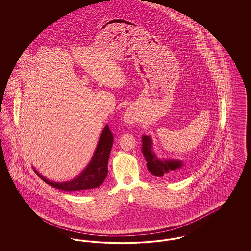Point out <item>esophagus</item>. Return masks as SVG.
<instances>
[{
	"label": "esophagus",
	"mask_w": 251,
	"mask_h": 251,
	"mask_svg": "<svg viewBox=\"0 0 251 251\" xmlns=\"http://www.w3.org/2000/svg\"><path fill=\"white\" fill-rule=\"evenodd\" d=\"M124 120L127 122V123H132L134 121V118L132 116L130 111H127L125 112V115H124Z\"/></svg>",
	"instance_id": "esophagus-1"
}]
</instances>
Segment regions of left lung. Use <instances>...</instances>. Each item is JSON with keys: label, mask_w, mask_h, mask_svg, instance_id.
I'll return each mask as SVG.
<instances>
[{"label": "left lung", "mask_w": 251, "mask_h": 251, "mask_svg": "<svg viewBox=\"0 0 251 251\" xmlns=\"http://www.w3.org/2000/svg\"><path fill=\"white\" fill-rule=\"evenodd\" d=\"M142 142V152L147 161V167L149 171L154 176L163 177L168 174H173L182 167L181 161L158 159L152 151V140L151 136L143 135Z\"/></svg>", "instance_id": "left-lung-1"}]
</instances>
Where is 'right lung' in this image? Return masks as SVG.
Instances as JSON below:
<instances>
[{
    "label": "right lung",
    "mask_w": 251,
    "mask_h": 251,
    "mask_svg": "<svg viewBox=\"0 0 251 251\" xmlns=\"http://www.w3.org/2000/svg\"><path fill=\"white\" fill-rule=\"evenodd\" d=\"M114 136L106 125L100 137L95 153L84 171L76 178L65 182H53L41 176L36 169V175L47 184L63 191H85L99 187L106 178L108 159L113 146Z\"/></svg>",
    "instance_id": "obj_1"
}]
</instances>
